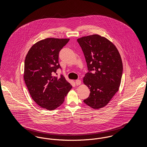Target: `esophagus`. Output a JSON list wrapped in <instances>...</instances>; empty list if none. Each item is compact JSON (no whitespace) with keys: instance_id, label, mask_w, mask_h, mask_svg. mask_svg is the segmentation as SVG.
Masks as SVG:
<instances>
[{"instance_id":"34e87169","label":"esophagus","mask_w":147,"mask_h":147,"mask_svg":"<svg viewBox=\"0 0 147 147\" xmlns=\"http://www.w3.org/2000/svg\"><path fill=\"white\" fill-rule=\"evenodd\" d=\"M80 84H81V81H80V80L77 79V80H76V84L77 85V86H78V85H79Z\"/></svg>"}]
</instances>
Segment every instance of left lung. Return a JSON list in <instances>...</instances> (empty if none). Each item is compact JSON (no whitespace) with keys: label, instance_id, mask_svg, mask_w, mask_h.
Wrapping results in <instances>:
<instances>
[{"label":"left lung","instance_id":"obj_1","mask_svg":"<svg viewBox=\"0 0 147 147\" xmlns=\"http://www.w3.org/2000/svg\"><path fill=\"white\" fill-rule=\"evenodd\" d=\"M77 41L89 71L83 82L90 93L84 102L94 109L102 108L119 90L123 73L121 57L112 42L100 35L85 36Z\"/></svg>","mask_w":147,"mask_h":147}]
</instances>
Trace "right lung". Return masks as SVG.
Instances as JSON below:
<instances>
[{"instance_id":"1","label":"right lung","mask_w":147,"mask_h":147,"mask_svg":"<svg viewBox=\"0 0 147 147\" xmlns=\"http://www.w3.org/2000/svg\"><path fill=\"white\" fill-rule=\"evenodd\" d=\"M69 41L68 38L42 40L31 47L25 58L24 78L29 93L37 105L48 110L62 105L72 88L63 75L53 76L58 69H62L59 53Z\"/></svg>"}]
</instances>
